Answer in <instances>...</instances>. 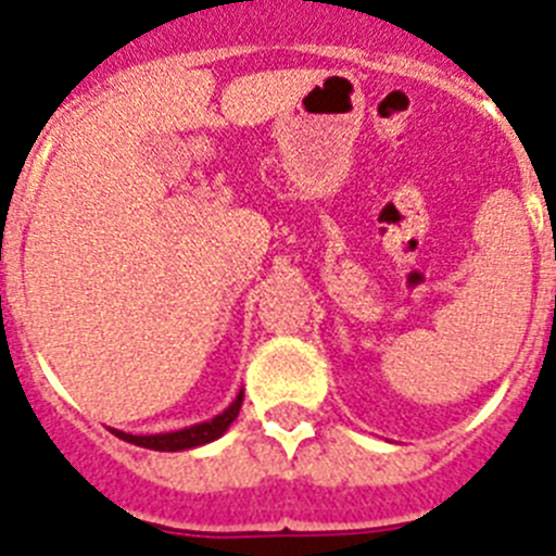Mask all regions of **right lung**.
Segmentation results:
<instances>
[{
  "mask_svg": "<svg viewBox=\"0 0 556 556\" xmlns=\"http://www.w3.org/2000/svg\"><path fill=\"white\" fill-rule=\"evenodd\" d=\"M242 397L244 392L239 390V395L233 397V404H230L225 412H219L217 417L203 420V424L186 426V429H178V431H164V434H127V431H119V429H111V431L119 437V440L139 445V448H150V451L198 448V445L214 443V440H219V437L230 429V424H233L236 417H239V409H242Z\"/></svg>",
  "mask_w": 556,
  "mask_h": 556,
  "instance_id": "right-lung-1",
  "label": "right lung"
}]
</instances>
